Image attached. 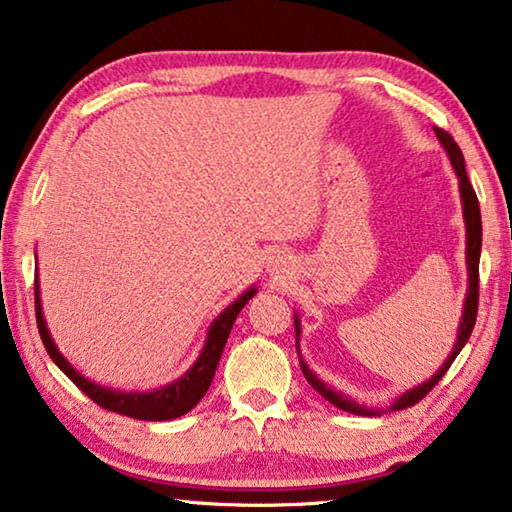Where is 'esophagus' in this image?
Instances as JSON below:
<instances>
[{
    "mask_svg": "<svg viewBox=\"0 0 512 512\" xmlns=\"http://www.w3.org/2000/svg\"><path fill=\"white\" fill-rule=\"evenodd\" d=\"M289 264H291V257L285 253H273L269 259V271L275 275H282V273H289Z\"/></svg>",
    "mask_w": 512,
    "mask_h": 512,
    "instance_id": "1",
    "label": "esophagus"
}]
</instances>
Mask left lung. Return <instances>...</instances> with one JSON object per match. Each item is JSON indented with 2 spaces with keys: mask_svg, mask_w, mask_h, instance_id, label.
Returning a JSON list of instances; mask_svg holds the SVG:
<instances>
[{
  "mask_svg": "<svg viewBox=\"0 0 512 512\" xmlns=\"http://www.w3.org/2000/svg\"><path fill=\"white\" fill-rule=\"evenodd\" d=\"M435 129V136L437 141L442 143V148L446 152V157H449L453 170H456L458 175V189H460V202H462V218H465V230H467V248H465V259H467V294H465V305H462V319H460V326H458V337H456V344H453V351L449 353V358L444 360V364L440 369H437L431 378L424 380V383L408 389V392H403L399 399H394L385 408H369V405L358 403L351 396H346L342 392H337V389L328 387L323 383L321 378H316V373L307 367V362L303 360V355H300V348H298V362H300V369H303V376L307 378V383H310L316 392H319L323 399L330 401L332 405H337L339 410L344 412H351V415H362V417H378V415H385L389 410H403V408H410V405L419 403L424 396L431 392V389L440 383L442 376L446 373V369L451 367V362L458 358V353L462 351V346L467 344L469 335H472L474 330V323H476V312H478V259H481V237H483V225H481V209H478V198L472 189V182H469L467 177V170H465V157H462V152L458 148V143L453 141V136L449 132H444L440 127H433ZM294 328H296V339H300V316L294 312Z\"/></svg>",
  "mask_w": 512,
  "mask_h": 512,
  "instance_id": "8db88e82",
  "label": "left lung"
}]
</instances>
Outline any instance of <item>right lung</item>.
Segmentation results:
<instances>
[{
  "label": "right lung",
  "mask_w": 512,
  "mask_h": 512,
  "mask_svg": "<svg viewBox=\"0 0 512 512\" xmlns=\"http://www.w3.org/2000/svg\"><path fill=\"white\" fill-rule=\"evenodd\" d=\"M34 291H36V323H38L40 339H43L45 344V351L54 360L56 367L66 373V376L88 396V399H93L104 410L118 412V415H125V417H134L143 421H168V419H177L186 415V412L196 408V403L207 394L234 321H237L243 305L257 294V287L255 285L248 287L239 298H234L232 303L216 316L212 326L207 330L205 346H202L196 362L191 364V369L184 371L180 378L173 380V383L152 389V392H123V389L104 387L100 383L88 380L86 376H81V373L72 367L66 358H63V353L54 344L50 330H47L43 305H40L38 271H36Z\"/></svg>",
  "instance_id": "right-lung-1"
}]
</instances>
